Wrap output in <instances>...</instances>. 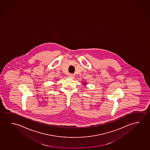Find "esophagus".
Wrapping results in <instances>:
<instances>
[{
  "label": "esophagus",
  "mask_w": 150,
  "mask_h": 150,
  "mask_svg": "<svg viewBox=\"0 0 150 150\" xmlns=\"http://www.w3.org/2000/svg\"><path fill=\"white\" fill-rule=\"evenodd\" d=\"M68 76H69V77H70V78H73L74 77V75L73 74H69Z\"/></svg>",
  "instance_id": "obj_1"
}]
</instances>
